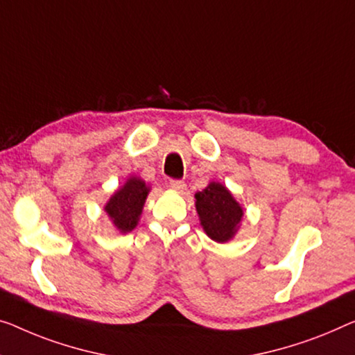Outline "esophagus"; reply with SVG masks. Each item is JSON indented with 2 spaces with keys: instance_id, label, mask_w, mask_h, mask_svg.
<instances>
[{
  "instance_id": "34e87169",
  "label": "esophagus",
  "mask_w": 355,
  "mask_h": 355,
  "mask_svg": "<svg viewBox=\"0 0 355 355\" xmlns=\"http://www.w3.org/2000/svg\"><path fill=\"white\" fill-rule=\"evenodd\" d=\"M171 188L175 189L178 193H183L187 189V183L183 180H171Z\"/></svg>"
}]
</instances>
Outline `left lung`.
<instances>
[{
	"instance_id": "1",
	"label": "left lung",
	"mask_w": 355,
	"mask_h": 355,
	"mask_svg": "<svg viewBox=\"0 0 355 355\" xmlns=\"http://www.w3.org/2000/svg\"><path fill=\"white\" fill-rule=\"evenodd\" d=\"M194 198L205 234L221 244L231 241L239 230L244 210L228 188L218 182H211L202 191L196 193Z\"/></svg>"
}]
</instances>
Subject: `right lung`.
I'll list each match as a JSON object with an SVG mask.
<instances>
[{
  "instance_id": "obj_1",
  "label": "right lung",
  "mask_w": 355,
  "mask_h": 355,
  "mask_svg": "<svg viewBox=\"0 0 355 355\" xmlns=\"http://www.w3.org/2000/svg\"><path fill=\"white\" fill-rule=\"evenodd\" d=\"M150 187L139 177H130L118 191L111 196L105 211L119 232H130L139 223Z\"/></svg>"
}]
</instances>
